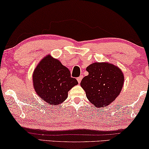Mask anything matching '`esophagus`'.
Wrapping results in <instances>:
<instances>
[{"mask_svg":"<svg viewBox=\"0 0 149 149\" xmlns=\"http://www.w3.org/2000/svg\"><path fill=\"white\" fill-rule=\"evenodd\" d=\"M82 78H83V75H80V76L77 77V81H78L79 84L81 82V79H82Z\"/></svg>","mask_w":149,"mask_h":149,"instance_id":"obj_1","label":"esophagus"}]
</instances>
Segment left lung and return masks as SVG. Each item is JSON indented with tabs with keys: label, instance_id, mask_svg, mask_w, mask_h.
Here are the masks:
<instances>
[{
	"label": "left lung",
	"instance_id": "obj_1",
	"mask_svg": "<svg viewBox=\"0 0 149 149\" xmlns=\"http://www.w3.org/2000/svg\"><path fill=\"white\" fill-rule=\"evenodd\" d=\"M88 75L80 85L88 99L96 107L109 105L119 96L124 82L120 69L109 63H94L86 68Z\"/></svg>",
	"mask_w": 149,
	"mask_h": 149
}]
</instances>
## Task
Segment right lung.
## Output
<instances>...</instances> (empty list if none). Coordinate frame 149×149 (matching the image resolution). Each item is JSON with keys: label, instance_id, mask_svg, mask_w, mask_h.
Instances as JSON below:
<instances>
[{"label": "right lung", "instance_id": "right-lung-1", "mask_svg": "<svg viewBox=\"0 0 149 149\" xmlns=\"http://www.w3.org/2000/svg\"><path fill=\"white\" fill-rule=\"evenodd\" d=\"M36 93L50 104H60L68 98V92L77 85L70 70L59 61L48 54L42 59L33 73Z\"/></svg>", "mask_w": 149, "mask_h": 149}]
</instances>
